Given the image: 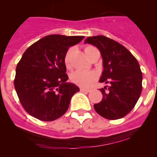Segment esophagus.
Segmentation results:
<instances>
[{
    "label": "esophagus",
    "instance_id": "34e87169",
    "mask_svg": "<svg viewBox=\"0 0 157 157\" xmlns=\"http://www.w3.org/2000/svg\"><path fill=\"white\" fill-rule=\"evenodd\" d=\"M80 91H81V92H86V93H88V92H90V90H89V89H85V88H80Z\"/></svg>",
    "mask_w": 157,
    "mask_h": 157
}]
</instances>
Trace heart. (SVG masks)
Listing matches in <instances>:
<instances>
[{
	"label": "heart",
	"mask_w": 157,
	"mask_h": 157,
	"mask_svg": "<svg viewBox=\"0 0 157 157\" xmlns=\"http://www.w3.org/2000/svg\"><path fill=\"white\" fill-rule=\"evenodd\" d=\"M93 48H94V47H86V53H87ZM69 57H70V51L67 52L64 57V63L67 67H69ZM96 78H97V75H96L95 72L82 70L75 71L72 72L70 75V78L72 82L78 85V86L83 87V88H87V87L90 86L96 80Z\"/></svg>",
	"instance_id": "heart-1"
}]
</instances>
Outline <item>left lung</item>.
<instances>
[{"label": "left lung", "mask_w": 157, "mask_h": 157, "mask_svg": "<svg viewBox=\"0 0 157 157\" xmlns=\"http://www.w3.org/2000/svg\"><path fill=\"white\" fill-rule=\"evenodd\" d=\"M98 48L103 59L100 82L109 84L101 89L103 98L94 105L100 116L118 120L134 109L142 90V73L138 60L117 41L102 35L88 37L84 41Z\"/></svg>", "instance_id": "1"}]
</instances>
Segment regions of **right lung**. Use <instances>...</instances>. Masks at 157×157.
Returning a JSON list of instances; mask_svg holds the SVG:
<instances>
[{
	"label": "right lung",
	"mask_w": 157,
	"mask_h": 157,
	"mask_svg": "<svg viewBox=\"0 0 157 157\" xmlns=\"http://www.w3.org/2000/svg\"><path fill=\"white\" fill-rule=\"evenodd\" d=\"M84 37L51 34L25 51L16 67L14 85L20 103L30 116L52 121L68 109L72 96L79 88L67 82L64 57L69 47Z\"/></svg>",
	"instance_id": "obj_1"
}]
</instances>
